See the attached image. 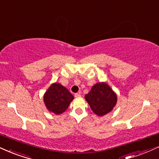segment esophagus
<instances>
[{
    "label": "esophagus",
    "mask_w": 159,
    "mask_h": 159,
    "mask_svg": "<svg viewBox=\"0 0 159 159\" xmlns=\"http://www.w3.org/2000/svg\"><path fill=\"white\" fill-rule=\"evenodd\" d=\"M74 97L76 98H79L81 97V95H80V93H75V94H74Z\"/></svg>",
    "instance_id": "obj_1"
}]
</instances>
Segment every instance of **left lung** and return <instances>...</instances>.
I'll list each match as a JSON object with an SVG mask.
<instances>
[{
	"mask_svg": "<svg viewBox=\"0 0 159 159\" xmlns=\"http://www.w3.org/2000/svg\"><path fill=\"white\" fill-rule=\"evenodd\" d=\"M85 98L93 112L99 116L111 112L117 102L116 93L105 83L95 84Z\"/></svg>",
	"mask_w": 159,
	"mask_h": 159,
	"instance_id": "obj_1",
	"label": "left lung"
}]
</instances>
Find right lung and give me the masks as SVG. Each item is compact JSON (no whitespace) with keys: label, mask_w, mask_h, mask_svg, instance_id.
Segmentation results:
<instances>
[{"label":"right lung","mask_w":159,"mask_h":159,"mask_svg":"<svg viewBox=\"0 0 159 159\" xmlns=\"http://www.w3.org/2000/svg\"><path fill=\"white\" fill-rule=\"evenodd\" d=\"M73 99L74 96L60 83H53L43 97L47 109L57 115L65 112Z\"/></svg>","instance_id":"add662e5"}]
</instances>
